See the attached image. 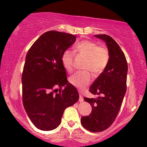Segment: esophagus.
<instances>
[{
    "label": "esophagus",
    "mask_w": 147,
    "mask_h": 147,
    "mask_svg": "<svg viewBox=\"0 0 147 147\" xmlns=\"http://www.w3.org/2000/svg\"><path fill=\"white\" fill-rule=\"evenodd\" d=\"M84 101V98H83V97H82V95L81 94H80V98H79V102H82Z\"/></svg>",
    "instance_id": "esophagus-1"
}]
</instances>
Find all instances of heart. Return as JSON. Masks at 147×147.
I'll return each mask as SVG.
<instances>
[{
    "instance_id": "obj_1",
    "label": "heart",
    "mask_w": 147,
    "mask_h": 147,
    "mask_svg": "<svg viewBox=\"0 0 147 147\" xmlns=\"http://www.w3.org/2000/svg\"><path fill=\"white\" fill-rule=\"evenodd\" d=\"M74 53L85 57L83 69H88L94 76H98L105 69L109 61V53L103 46H98L95 42L90 40L80 41L74 48ZM74 53L71 50L63 52L61 61L64 68L68 72L73 70ZM92 80V75L87 70L78 71L69 78L70 84L80 90H84Z\"/></svg>"
}]
</instances>
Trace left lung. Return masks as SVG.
Instances as JSON below:
<instances>
[{
  "label": "left lung",
  "mask_w": 147,
  "mask_h": 147,
  "mask_svg": "<svg viewBox=\"0 0 147 147\" xmlns=\"http://www.w3.org/2000/svg\"><path fill=\"white\" fill-rule=\"evenodd\" d=\"M106 44L109 61L102 73L90 88L96 98H84L92 110L89 116H82L81 123L90 132H102L115 120L126 92L128 65L125 55L118 43L109 35H95Z\"/></svg>",
  "instance_id": "8db88e82"
}]
</instances>
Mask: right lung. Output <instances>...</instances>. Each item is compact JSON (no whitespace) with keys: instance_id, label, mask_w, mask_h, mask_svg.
Masks as SVG:
<instances>
[{"instance_id":"add662e5","label":"right lung","mask_w":147,"mask_h":147,"mask_svg":"<svg viewBox=\"0 0 147 147\" xmlns=\"http://www.w3.org/2000/svg\"><path fill=\"white\" fill-rule=\"evenodd\" d=\"M76 39L71 34L47 31L26 55L22 74L23 103L31 121L41 130L58 127L65 108L79 99L77 89L67 81L61 61L63 52Z\"/></svg>"}]
</instances>
